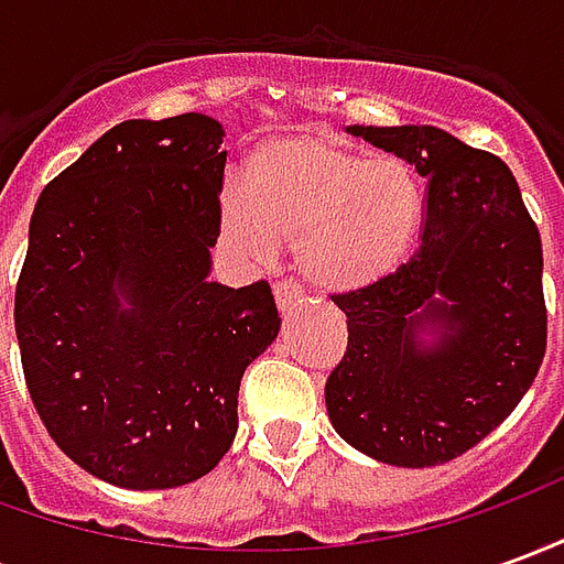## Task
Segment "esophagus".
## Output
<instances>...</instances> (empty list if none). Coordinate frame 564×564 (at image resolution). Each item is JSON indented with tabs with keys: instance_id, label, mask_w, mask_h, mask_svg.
<instances>
[{
	"instance_id": "34e87169",
	"label": "esophagus",
	"mask_w": 564,
	"mask_h": 564,
	"mask_svg": "<svg viewBox=\"0 0 564 564\" xmlns=\"http://www.w3.org/2000/svg\"><path fill=\"white\" fill-rule=\"evenodd\" d=\"M302 295H305V290H302L295 281H290V278H283V281L274 283V302H278L281 311L293 307L295 302H302Z\"/></svg>"
}]
</instances>
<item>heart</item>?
Listing matches in <instances>:
<instances>
[{
	"label": "heart",
	"mask_w": 564,
	"mask_h": 564,
	"mask_svg": "<svg viewBox=\"0 0 564 564\" xmlns=\"http://www.w3.org/2000/svg\"><path fill=\"white\" fill-rule=\"evenodd\" d=\"M420 217L423 189L402 156L295 132L250 153L245 193L223 198L220 235L253 259H269L274 245H295L311 281L356 290L408 257Z\"/></svg>",
	"instance_id": "obj_1"
}]
</instances>
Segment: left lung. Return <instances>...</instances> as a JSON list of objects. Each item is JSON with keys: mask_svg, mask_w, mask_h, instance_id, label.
<instances>
[{"mask_svg": "<svg viewBox=\"0 0 564 564\" xmlns=\"http://www.w3.org/2000/svg\"><path fill=\"white\" fill-rule=\"evenodd\" d=\"M429 177L420 247L368 286L332 293L347 350L326 380L335 432L366 456L429 468L480 444L546 354L544 257L517 177L435 127H350ZM423 322L445 338L425 351Z\"/></svg>", "mask_w": 564, "mask_h": 564, "instance_id": "obj_1", "label": "left lung"}]
</instances>
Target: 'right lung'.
Returning a JSON list of instances; mask_svg holds the SVG:
<instances>
[{"instance_id": "right-lung-1", "label": "right lung", "mask_w": 564, "mask_h": 564, "mask_svg": "<svg viewBox=\"0 0 564 564\" xmlns=\"http://www.w3.org/2000/svg\"><path fill=\"white\" fill-rule=\"evenodd\" d=\"M220 144L193 111L127 120L32 210L14 293L26 390L56 447L115 486L205 477L232 447L245 368L281 329L269 281H208Z\"/></svg>"}]
</instances>
